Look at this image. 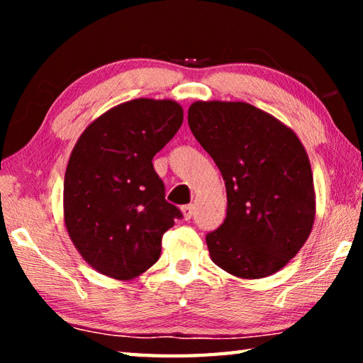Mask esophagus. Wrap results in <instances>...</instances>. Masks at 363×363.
Returning <instances> with one entry per match:
<instances>
[{"instance_id": "obj_1", "label": "esophagus", "mask_w": 363, "mask_h": 363, "mask_svg": "<svg viewBox=\"0 0 363 363\" xmlns=\"http://www.w3.org/2000/svg\"><path fill=\"white\" fill-rule=\"evenodd\" d=\"M194 211H195V208H194V205H186V206H182L181 208V213H182V218L186 219V220H189L190 218L194 216Z\"/></svg>"}]
</instances>
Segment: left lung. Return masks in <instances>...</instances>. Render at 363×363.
Masks as SVG:
<instances>
[{
  "label": "left lung",
  "mask_w": 363,
  "mask_h": 363,
  "mask_svg": "<svg viewBox=\"0 0 363 363\" xmlns=\"http://www.w3.org/2000/svg\"><path fill=\"white\" fill-rule=\"evenodd\" d=\"M187 120L225 182V220L206 235L211 261L243 280L269 277L298 255L314 225L304 145L290 126L247 102L196 101Z\"/></svg>",
  "instance_id": "8db88e82"
}]
</instances>
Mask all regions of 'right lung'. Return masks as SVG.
Segmentation results:
<instances>
[{"label":"right lung","instance_id":"add662e5","mask_svg":"<svg viewBox=\"0 0 363 363\" xmlns=\"http://www.w3.org/2000/svg\"><path fill=\"white\" fill-rule=\"evenodd\" d=\"M184 110L171 99H133L91 121L70 153L64 223L91 267L131 280L158 261L163 233L182 214L164 200L152 160L179 130Z\"/></svg>","mask_w":363,"mask_h":363}]
</instances>
